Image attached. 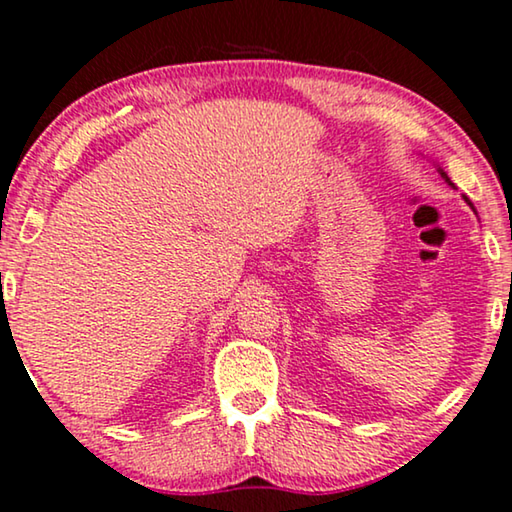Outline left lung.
I'll list each match as a JSON object with an SVG mask.
<instances>
[{"label":"left lung","instance_id":"obj_1","mask_svg":"<svg viewBox=\"0 0 512 512\" xmlns=\"http://www.w3.org/2000/svg\"><path fill=\"white\" fill-rule=\"evenodd\" d=\"M439 173H441V177H443V180H446L448 184H453V182H450V177H448L446 173H443V170H441V168H439ZM464 201H466V203H469V205H471V210H473V203L469 201V198H466V196H464Z\"/></svg>","mask_w":512,"mask_h":512}]
</instances>
